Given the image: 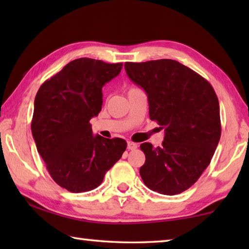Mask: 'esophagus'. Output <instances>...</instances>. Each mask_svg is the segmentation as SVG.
Wrapping results in <instances>:
<instances>
[{
  "instance_id": "obj_1",
  "label": "esophagus",
  "mask_w": 249,
  "mask_h": 249,
  "mask_svg": "<svg viewBox=\"0 0 249 249\" xmlns=\"http://www.w3.org/2000/svg\"><path fill=\"white\" fill-rule=\"evenodd\" d=\"M137 147H138V145L136 144V142H127V149H129V150H134V149H136Z\"/></svg>"
}]
</instances>
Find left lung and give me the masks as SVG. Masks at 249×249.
<instances>
[{"instance_id":"obj_1","label":"left lung","mask_w":249,"mask_h":249,"mask_svg":"<svg viewBox=\"0 0 249 249\" xmlns=\"http://www.w3.org/2000/svg\"><path fill=\"white\" fill-rule=\"evenodd\" d=\"M148 96L149 117L165 128L160 147L144 142L140 174L150 190L175 196L195 184L210 165L221 137L220 104L209 81L171 59L125 62Z\"/></svg>"}]
</instances>
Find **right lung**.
<instances>
[{
    "mask_svg": "<svg viewBox=\"0 0 249 249\" xmlns=\"http://www.w3.org/2000/svg\"><path fill=\"white\" fill-rule=\"evenodd\" d=\"M123 64L79 58L41 84L34 103L32 133L54 182L70 192L102 183L127 147L122 138L92 134L90 120L102 108V88Z\"/></svg>",
    "mask_w": 249,
    "mask_h": 249,
    "instance_id": "1",
    "label": "right lung"
}]
</instances>
